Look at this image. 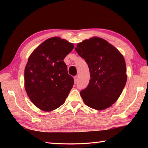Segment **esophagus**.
Masks as SVG:
<instances>
[{"label": "esophagus", "instance_id": "obj_1", "mask_svg": "<svg viewBox=\"0 0 148 148\" xmlns=\"http://www.w3.org/2000/svg\"><path fill=\"white\" fill-rule=\"evenodd\" d=\"M74 83H75V84H76L77 83V80H78V77H77V76H75L74 77Z\"/></svg>", "mask_w": 148, "mask_h": 148}]
</instances>
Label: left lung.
<instances>
[{"mask_svg": "<svg viewBox=\"0 0 148 148\" xmlns=\"http://www.w3.org/2000/svg\"><path fill=\"white\" fill-rule=\"evenodd\" d=\"M79 56L88 64V86L80 95L87 106L95 110L108 108L116 102L127 82L124 57L105 40L95 37L77 44Z\"/></svg>", "mask_w": 148, "mask_h": 148, "instance_id": "1", "label": "left lung"}]
</instances>
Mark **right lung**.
<instances>
[{"label":"right lung","mask_w":148,"mask_h":148,"mask_svg":"<svg viewBox=\"0 0 148 148\" xmlns=\"http://www.w3.org/2000/svg\"><path fill=\"white\" fill-rule=\"evenodd\" d=\"M74 48L59 37L45 40L32 52L25 69V87L32 103L44 111L61 106L74 85L63 60Z\"/></svg>","instance_id":"obj_1"}]
</instances>
